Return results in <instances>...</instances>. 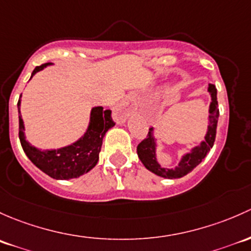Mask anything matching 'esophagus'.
<instances>
[{"instance_id":"obj_1","label":"esophagus","mask_w":251,"mask_h":251,"mask_svg":"<svg viewBox=\"0 0 251 251\" xmlns=\"http://www.w3.org/2000/svg\"><path fill=\"white\" fill-rule=\"evenodd\" d=\"M113 113H115V117L117 118L118 121L126 120V118H128L131 113H134L133 102L128 99L122 100V101H121L120 104L115 107Z\"/></svg>"}]
</instances>
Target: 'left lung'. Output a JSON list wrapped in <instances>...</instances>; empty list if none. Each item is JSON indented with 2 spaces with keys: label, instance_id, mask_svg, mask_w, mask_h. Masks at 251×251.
I'll return each mask as SVG.
<instances>
[{
  "label": "left lung",
  "instance_id": "1",
  "mask_svg": "<svg viewBox=\"0 0 251 251\" xmlns=\"http://www.w3.org/2000/svg\"><path fill=\"white\" fill-rule=\"evenodd\" d=\"M208 93L210 95V104H209V122L206 126L204 140L201 141L196 146L191 147L190 151L185 152L180 158L179 163L174 168H164L157 161V141L154 129L150 128L149 136L138 145V156L141 163L145 165L147 170L152 172L158 176L164 179H179L185 176L188 173L192 172L201 162L205 158L211 147L214 146L216 136V128H218L219 120V107H218V90L214 84H208Z\"/></svg>",
  "mask_w": 251,
  "mask_h": 251
}]
</instances>
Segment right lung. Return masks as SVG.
Masks as SVG:
<instances>
[{
  "mask_svg": "<svg viewBox=\"0 0 251 251\" xmlns=\"http://www.w3.org/2000/svg\"><path fill=\"white\" fill-rule=\"evenodd\" d=\"M51 63L37 66L32 71L31 78L37 72L42 71ZM30 78V79H31ZM22 97V95H20ZM20 105L18 101L19 111V139L25 154L29 157L36 167L50 177L56 180H70L79 177L93 169L99 161V152L101 150L102 139L105 134L115 126L111 120V111L104 110L102 106L92 107L89 115V123L83 135L72 144L59 149H38L32 146L25 136V125L20 115Z\"/></svg>",
  "mask_w": 251,
  "mask_h": 251,
  "instance_id": "right-lung-1",
  "label": "right lung"
}]
</instances>
